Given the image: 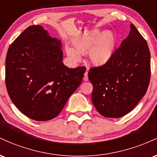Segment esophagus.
Listing matches in <instances>:
<instances>
[{"label":"esophagus","mask_w":157,"mask_h":157,"mask_svg":"<svg viewBox=\"0 0 157 157\" xmlns=\"http://www.w3.org/2000/svg\"><path fill=\"white\" fill-rule=\"evenodd\" d=\"M83 79H84L85 81H88V80H89V77H88V70L86 71V73H85Z\"/></svg>","instance_id":"1"}]
</instances>
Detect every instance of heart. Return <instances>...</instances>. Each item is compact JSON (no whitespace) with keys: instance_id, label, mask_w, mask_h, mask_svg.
<instances>
[{"instance_id":"heart-1","label":"heart","mask_w":157,"mask_h":157,"mask_svg":"<svg viewBox=\"0 0 157 157\" xmlns=\"http://www.w3.org/2000/svg\"><path fill=\"white\" fill-rule=\"evenodd\" d=\"M116 44V37L113 32L94 29L75 40L73 42L75 48L66 44L65 51L72 63L81 60V54L89 52V58L94 65L102 66L112 57Z\"/></svg>"}]
</instances>
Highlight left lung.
Returning a JSON list of instances; mask_svg holds the SVG:
<instances>
[{
  "mask_svg": "<svg viewBox=\"0 0 157 157\" xmlns=\"http://www.w3.org/2000/svg\"><path fill=\"white\" fill-rule=\"evenodd\" d=\"M129 35L122 40L107 63L90 68L93 85L92 102L108 118L127 114L145 96L151 77V54L146 40L131 24Z\"/></svg>",
  "mask_w": 157,
  "mask_h": 157,
  "instance_id": "1",
  "label": "left lung"
}]
</instances>
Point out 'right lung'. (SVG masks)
<instances>
[{
  "label": "right lung",
  "instance_id": "obj_1",
  "mask_svg": "<svg viewBox=\"0 0 157 157\" xmlns=\"http://www.w3.org/2000/svg\"><path fill=\"white\" fill-rule=\"evenodd\" d=\"M62 43L39 25L15 40L6 57V86L20 111L37 121L56 117L82 82L85 67L63 63Z\"/></svg>",
  "mask_w": 157,
  "mask_h": 157
}]
</instances>
